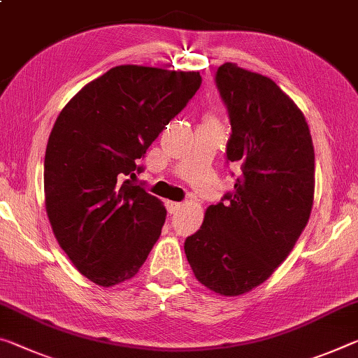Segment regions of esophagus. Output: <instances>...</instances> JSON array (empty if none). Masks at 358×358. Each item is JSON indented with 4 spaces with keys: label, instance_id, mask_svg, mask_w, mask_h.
<instances>
[{
    "label": "esophagus",
    "instance_id": "34e87169",
    "mask_svg": "<svg viewBox=\"0 0 358 358\" xmlns=\"http://www.w3.org/2000/svg\"><path fill=\"white\" fill-rule=\"evenodd\" d=\"M180 207H181L180 202H173V201H167V202H166V208H167V212H169L170 215L175 213V212H178Z\"/></svg>",
    "mask_w": 358,
    "mask_h": 358
}]
</instances>
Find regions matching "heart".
Returning <instances> with one entry per match:
<instances>
[{"instance_id": "b5f03b06", "label": "heart", "mask_w": 358, "mask_h": 358, "mask_svg": "<svg viewBox=\"0 0 358 358\" xmlns=\"http://www.w3.org/2000/svg\"><path fill=\"white\" fill-rule=\"evenodd\" d=\"M208 122H212V121H208Z\"/></svg>"}]
</instances>
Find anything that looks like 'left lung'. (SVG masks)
<instances>
[{
    "mask_svg": "<svg viewBox=\"0 0 358 358\" xmlns=\"http://www.w3.org/2000/svg\"><path fill=\"white\" fill-rule=\"evenodd\" d=\"M215 84L231 124L226 162L242 173L186 237L185 253L202 285L237 296L269 279L308 224L314 145L301 110L272 79L224 64Z\"/></svg>",
    "mask_w": 358,
    "mask_h": 358,
    "instance_id": "obj_1",
    "label": "left lung"
}]
</instances>
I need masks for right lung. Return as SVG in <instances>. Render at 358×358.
<instances>
[{
	"instance_id": "add662e5",
	"label": "right lung",
	"mask_w": 358,
	"mask_h": 358,
	"mask_svg": "<svg viewBox=\"0 0 358 358\" xmlns=\"http://www.w3.org/2000/svg\"><path fill=\"white\" fill-rule=\"evenodd\" d=\"M197 71L121 65L68 101L44 156L46 212L76 269L101 287L132 279L166 208L135 183L138 159L201 87Z\"/></svg>"
}]
</instances>
